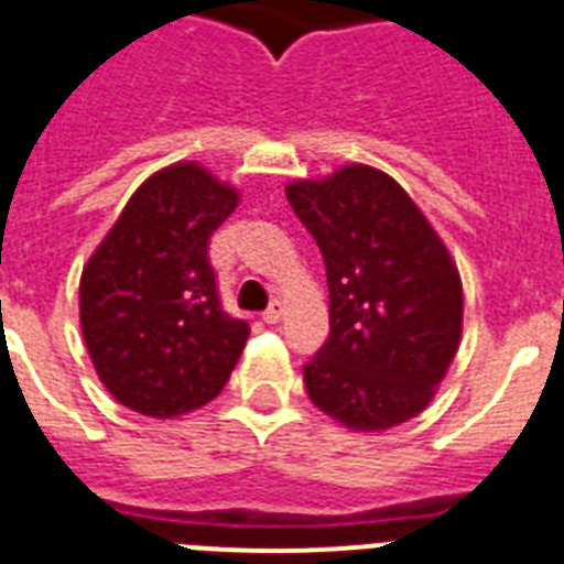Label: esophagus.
I'll return each mask as SVG.
<instances>
[{"instance_id":"esophagus-1","label":"esophagus","mask_w":564,"mask_h":564,"mask_svg":"<svg viewBox=\"0 0 564 564\" xmlns=\"http://www.w3.org/2000/svg\"><path fill=\"white\" fill-rule=\"evenodd\" d=\"M283 312H286L283 301H272V304H269V310L263 312V321H267V324H281Z\"/></svg>"}]
</instances>
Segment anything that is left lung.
Wrapping results in <instances>:
<instances>
[{
  "instance_id": "obj_1",
  "label": "left lung",
  "mask_w": 564,
  "mask_h": 564,
  "mask_svg": "<svg viewBox=\"0 0 564 564\" xmlns=\"http://www.w3.org/2000/svg\"><path fill=\"white\" fill-rule=\"evenodd\" d=\"M329 283V338L304 367L312 404L352 433L399 427L435 399L462 340L451 249L387 172L349 163L292 180Z\"/></svg>"
}]
</instances>
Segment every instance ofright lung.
I'll return each mask as SVG.
<instances>
[{
  "instance_id": "1",
  "label": "right lung",
  "mask_w": 564,
  "mask_h": 564,
  "mask_svg": "<svg viewBox=\"0 0 564 564\" xmlns=\"http://www.w3.org/2000/svg\"><path fill=\"white\" fill-rule=\"evenodd\" d=\"M240 188L194 163L165 165L131 194L79 278V326L113 399L149 419L209 404L249 324L224 310L209 240Z\"/></svg>"
}]
</instances>
